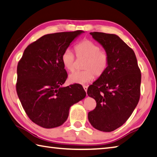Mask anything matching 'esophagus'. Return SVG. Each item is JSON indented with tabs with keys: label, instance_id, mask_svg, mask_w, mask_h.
I'll use <instances>...</instances> for the list:
<instances>
[{
	"label": "esophagus",
	"instance_id": "obj_1",
	"mask_svg": "<svg viewBox=\"0 0 157 157\" xmlns=\"http://www.w3.org/2000/svg\"><path fill=\"white\" fill-rule=\"evenodd\" d=\"M82 87H83V89H84V90L85 91H87V86H86V85H83V86H82Z\"/></svg>",
	"mask_w": 157,
	"mask_h": 157
}]
</instances>
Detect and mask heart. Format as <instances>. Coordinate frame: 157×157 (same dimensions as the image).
Instances as JSON below:
<instances>
[{
	"label": "heart",
	"instance_id": "heart-1",
	"mask_svg": "<svg viewBox=\"0 0 157 157\" xmlns=\"http://www.w3.org/2000/svg\"><path fill=\"white\" fill-rule=\"evenodd\" d=\"M78 57L86 58L82 71H76L68 76V81L73 84H85L95 77L104 74L109 65L108 53L100 50L99 46L90 40H84L75 46ZM75 56L72 50L67 48L61 55V62L65 68L72 72L75 70Z\"/></svg>",
	"mask_w": 157,
	"mask_h": 157
}]
</instances>
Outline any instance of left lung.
I'll list each match as a JSON object with an SVG mask.
<instances>
[{
	"label": "left lung",
	"instance_id": "left-lung-1",
	"mask_svg": "<svg viewBox=\"0 0 157 157\" xmlns=\"http://www.w3.org/2000/svg\"><path fill=\"white\" fill-rule=\"evenodd\" d=\"M90 35L108 53L109 65L88 87L87 95L96 102L88 120L96 129L111 132L126 122L138 104L141 72L134 51L117 35L100 32Z\"/></svg>",
	"mask_w": 157,
	"mask_h": 157
}]
</instances>
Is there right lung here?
Wrapping results in <instances>:
<instances>
[{
  "instance_id": "obj_1",
  "label": "right lung",
  "mask_w": 157,
  "mask_h": 157,
  "mask_svg": "<svg viewBox=\"0 0 157 157\" xmlns=\"http://www.w3.org/2000/svg\"><path fill=\"white\" fill-rule=\"evenodd\" d=\"M83 31L47 34L29 45L17 67L16 91L32 122L45 128L58 127L71 106L84 99L81 85L63 87L67 72L61 55Z\"/></svg>"
}]
</instances>
